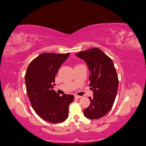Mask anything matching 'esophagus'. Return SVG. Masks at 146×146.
Masks as SVG:
<instances>
[{
  "instance_id": "34e87169",
  "label": "esophagus",
  "mask_w": 146,
  "mask_h": 146,
  "mask_svg": "<svg viewBox=\"0 0 146 146\" xmlns=\"http://www.w3.org/2000/svg\"><path fill=\"white\" fill-rule=\"evenodd\" d=\"M82 98V96H77V95H75V98L76 99H80Z\"/></svg>"
}]
</instances>
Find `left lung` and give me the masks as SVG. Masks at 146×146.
Listing matches in <instances>:
<instances>
[{"instance_id":"obj_1","label":"left lung","mask_w":146,"mask_h":146,"mask_svg":"<svg viewBox=\"0 0 146 146\" xmlns=\"http://www.w3.org/2000/svg\"><path fill=\"white\" fill-rule=\"evenodd\" d=\"M76 55L85 61L88 66L90 86L93 91V98H89L90 105L83 110V114L88 119H100L111 110L117 92L119 80L114 63L99 48Z\"/></svg>"}]
</instances>
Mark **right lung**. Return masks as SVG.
I'll return each instance as SVG.
<instances>
[{
  "mask_svg": "<svg viewBox=\"0 0 146 146\" xmlns=\"http://www.w3.org/2000/svg\"><path fill=\"white\" fill-rule=\"evenodd\" d=\"M69 55L42 53L31 61L25 75L32 108L43 120L52 123H61L68 118L69 106L74 99L73 95L60 96L53 90L56 74Z\"/></svg>",
  "mask_w": 146,
  "mask_h": 146,
  "instance_id": "right-lung-1",
  "label": "right lung"
}]
</instances>
